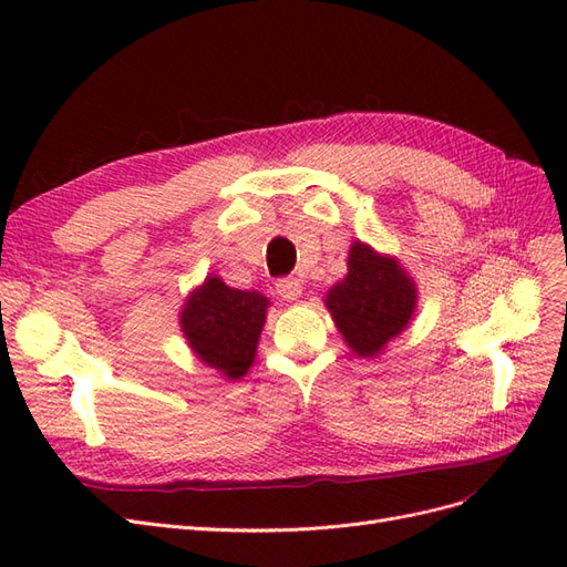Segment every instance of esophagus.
Masks as SVG:
<instances>
[{
  "label": "esophagus",
  "mask_w": 567,
  "mask_h": 567,
  "mask_svg": "<svg viewBox=\"0 0 567 567\" xmlns=\"http://www.w3.org/2000/svg\"><path fill=\"white\" fill-rule=\"evenodd\" d=\"M277 293L284 300H298L302 296V284H300V279L284 277V279L277 281Z\"/></svg>",
  "instance_id": "obj_1"
}]
</instances>
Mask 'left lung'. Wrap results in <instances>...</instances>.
Instances as JSON below:
<instances>
[{"instance_id": "1", "label": "left lung", "mask_w": 567, "mask_h": 567, "mask_svg": "<svg viewBox=\"0 0 567 567\" xmlns=\"http://www.w3.org/2000/svg\"><path fill=\"white\" fill-rule=\"evenodd\" d=\"M414 305L416 288L402 267L364 244L350 248L348 277L326 296L338 331L359 357L381 352L409 323Z\"/></svg>"}]
</instances>
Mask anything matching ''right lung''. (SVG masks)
I'll list each match as a JSON object with an SVG mask.
<instances>
[{"label": "right lung", "instance_id": "add662e5", "mask_svg": "<svg viewBox=\"0 0 567 567\" xmlns=\"http://www.w3.org/2000/svg\"><path fill=\"white\" fill-rule=\"evenodd\" d=\"M267 305L257 290H236L210 277L188 298L182 329L200 362L227 379H241L252 364Z\"/></svg>", "mask_w": 567, "mask_h": 567}]
</instances>
